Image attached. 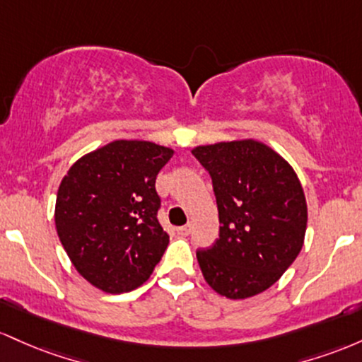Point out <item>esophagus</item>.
<instances>
[{
    "mask_svg": "<svg viewBox=\"0 0 362 362\" xmlns=\"http://www.w3.org/2000/svg\"><path fill=\"white\" fill-rule=\"evenodd\" d=\"M176 230H177V234H181V235H189V234H192V224L177 227Z\"/></svg>",
    "mask_w": 362,
    "mask_h": 362,
    "instance_id": "obj_1",
    "label": "esophagus"
}]
</instances>
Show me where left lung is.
Segmentation results:
<instances>
[{
  "mask_svg": "<svg viewBox=\"0 0 362 362\" xmlns=\"http://www.w3.org/2000/svg\"><path fill=\"white\" fill-rule=\"evenodd\" d=\"M209 170L218 209V239L197 258L209 286L246 299L274 286L301 251L308 209L294 169L257 140L193 148Z\"/></svg>",
  "mask_w": 362,
  "mask_h": 362,
  "instance_id": "8db88e82",
  "label": "left lung"
}]
</instances>
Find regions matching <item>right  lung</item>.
Wrapping results in <instances>:
<instances>
[{
	"mask_svg": "<svg viewBox=\"0 0 362 362\" xmlns=\"http://www.w3.org/2000/svg\"><path fill=\"white\" fill-rule=\"evenodd\" d=\"M173 153L152 141L116 140L76 160L61 181L56 230L75 269L97 289H136L160 262L169 235L157 218L156 180Z\"/></svg>",
	"mask_w": 362,
	"mask_h": 362,
	"instance_id": "1",
	"label": "right lung"
}]
</instances>
